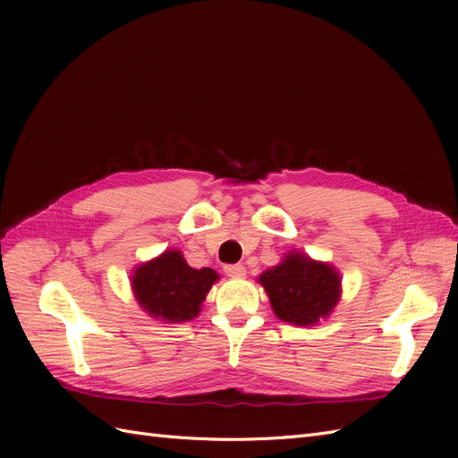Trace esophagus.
Masks as SVG:
<instances>
[{
	"label": "esophagus",
	"instance_id": "34e87169",
	"mask_svg": "<svg viewBox=\"0 0 458 458\" xmlns=\"http://www.w3.org/2000/svg\"><path fill=\"white\" fill-rule=\"evenodd\" d=\"M225 273L227 276H233V279H242V276H246V267L237 263V266H227Z\"/></svg>",
	"mask_w": 458,
	"mask_h": 458
}]
</instances>
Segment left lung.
<instances>
[{"instance_id": "left-lung-1", "label": "left lung", "mask_w": 458, "mask_h": 458, "mask_svg": "<svg viewBox=\"0 0 458 458\" xmlns=\"http://www.w3.org/2000/svg\"><path fill=\"white\" fill-rule=\"evenodd\" d=\"M258 283L266 290L273 313L296 327H315L328 318L342 298L340 271L328 261L290 250Z\"/></svg>"}]
</instances>
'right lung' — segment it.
Returning a JSON list of instances; mask_svg holds the SVG:
<instances>
[{
    "mask_svg": "<svg viewBox=\"0 0 458 458\" xmlns=\"http://www.w3.org/2000/svg\"><path fill=\"white\" fill-rule=\"evenodd\" d=\"M130 281L135 301L148 317L162 323H187L199 317L219 275L210 267H189L182 250L170 248L133 267Z\"/></svg>",
    "mask_w": 458,
    "mask_h": 458,
    "instance_id": "right-lung-1",
    "label": "right lung"
}]
</instances>
